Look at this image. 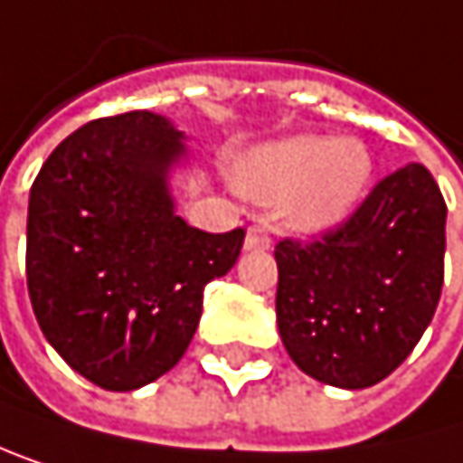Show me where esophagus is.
Here are the masks:
<instances>
[{
	"label": "esophagus",
	"instance_id": "esophagus-1",
	"mask_svg": "<svg viewBox=\"0 0 463 463\" xmlns=\"http://www.w3.org/2000/svg\"><path fill=\"white\" fill-rule=\"evenodd\" d=\"M272 245V237L261 226H250L245 237V250H267Z\"/></svg>",
	"mask_w": 463,
	"mask_h": 463
}]
</instances>
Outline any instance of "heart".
<instances>
[{"instance_id":"heart-1","label":"heart","mask_w":463,"mask_h":463,"mask_svg":"<svg viewBox=\"0 0 463 463\" xmlns=\"http://www.w3.org/2000/svg\"><path fill=\"white\" fill-rule=\"evenodd\" d=\"M374 175L364 139L297 134L253 150L240 169L242 188L261 202H283L291 229H335L358 207Z\"/></svg>"}]
</instances>
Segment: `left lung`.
I'll use <instances>...</instances> for the list:
<instances>
[{
    "label": "left lung",
    "mask_w": 463,
    "mask_h": 463,
    "mask_svg": "<svg viewBox=\"0 0 463 463\" xmlns=\"http://www.w3.org/2000/svg\"><path fill=\"white\" fill-rule=\"evenodd\" d=\"M445 218L431 172L407 164L343 226L278 242V329L305 374L369 388L412 353L442 294Z\"/></svg>",
    "instance_id": "obj_1"
}]
</instances>
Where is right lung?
<instances>
[{
    "instance_id": "1",
    "label": "right lung",
    "mask_w": 463,
    "mask_h": 463,
    "mask_svg": "<svg viewBox=\"0 0 463 463\" xmlns=\"http://www.w3.org/2000/svg\"><path fill=\"white\" fill-rule=\"evenodd\" d=\"M183 131L134 110L70 134L43 164L26 221V283L56 353L108 391L169 372L202 318L204 286L223 278L245 232L188 226L169 194Z\"/></svg>"
}]
</instances>
